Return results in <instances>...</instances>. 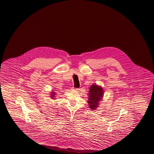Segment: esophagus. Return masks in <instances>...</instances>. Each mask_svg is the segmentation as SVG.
Listing matches in <instances>:
<instances>
[{
	"instance_id": "obj_1",
	"label": "esophagus",
	"mask_w": 154,
	"mask_h": 154,
	"mask_svg": "<svg viewBox=\"0 0 154 154\" xmlns=\"http://www.w3.org/2000/svg\"><path fill=\"white\" fill-rule=\"evenodd\" d=\"M72 89H73V90H79L78 88H75L74 87H73Z\"/></svg>"
}]
</instances>
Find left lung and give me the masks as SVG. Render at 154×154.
Here are the masks:
<instances>
[{"mask_svg": "<svg viewBox=\"0 0 154 154\" xmlns=\"http://www.w3.org/2000/svg\"><path fill=\"white\" fill-rule=\"evenodd\" d=\"M89 94V107L92 110H95L98 107L99 102L103 97L102 88L98 86L97 85H93L90 87Z\"/></svg>", "mask_w": 154, "mask_h": 154, "instance_id": "left-lung-1", "label": "left lung"}]
</instances>
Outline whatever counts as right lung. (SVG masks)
I'll list each match as a JSON object with an SVG mask.
<instances>
[{
  "instance_id": "1",
  "label": "right lung",
  "mask_w": 154,
  "mask_h": 154,
  "mask_svg": "<svg viewBox=\"0 0 154 154\" xmlns=\"http://www.w3.org/2000/svg\"><path fill=\"white\" fill-rule=\"evenodd\" d=\"M55 93L52 92V95H51V97L52 98H54V99H55V98H54V97H55Z\"/></svg>"
}]
</instances>
